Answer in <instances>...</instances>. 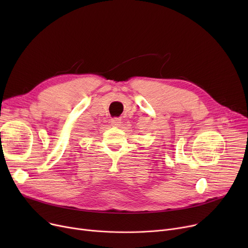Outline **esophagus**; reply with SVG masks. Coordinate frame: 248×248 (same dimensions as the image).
Wrapping results in <instances>:
<instances>
[{
  "mask_svg": "<svg viewBox=\"0 0 248 248\" xmlns=\"http://www.w3.org/2000/svg\"><path fill=\"white\" fill-rule=\"evenodd\" d=\"M110 123L113 126H120L122 124V119H120V117H114V119L110 120Z\"/></svg>",
  "mask_w": 248,
  "mask_h": 248,
  "instance_id": "1",
  "label": "esophagus"
}]
</instances>
